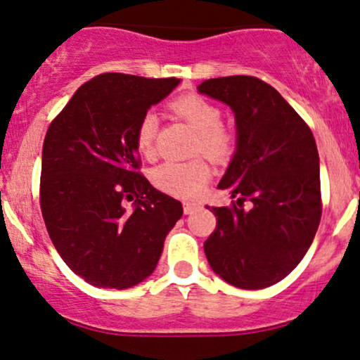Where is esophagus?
Masks as SVG:
<instances>
[{"instance_id":"1","label":"esophagus","mask_w":360,"mask_h":360,"mask_svg":"<svg viewBox=\"0 0 360 360\" xmlns=\"http://www.w3.org/2000/svg\"><path fill=\"white\" fill-rule=\"evenodd\" d=\"M196 210H200V205L193 203V201H186L184 203V213L186 214H193Z\"/></svg>"}]
</instances>
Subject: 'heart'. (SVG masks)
<instances>
[{
  "instance_id": "1",
  "label": "heart",
  "mask_w": 360,
  "mask_h": 360,
  "mask_svg": "<svg viewBox=\"0 0 360 360\" xmlns=\"http://www.w3.org/2000/svg\"><path fill=\"white\" fill-rule=\"evenodd\" d=\"M172 110L198 131L193 152L225 159L232 154L235 135L221 123V110L200 94H186L172 101ZM159 134V117L147 111L140 118L135 130V146L143 157H152L155 152V140ZM212 179V167L201 157L191 160H167L152 171V183L160 191L177 198H196L203 193Z\"/></svg>"
}]
</instances>
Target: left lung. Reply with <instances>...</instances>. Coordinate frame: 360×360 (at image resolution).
<instances>
[{
    "instance_id": "obj_1",
    "label": "left lung",
    "mask_w": 360,
    "mask_h": 360,
    "mask_svg": "<svg viewBox=\"0 0 360 360\" xmlns=\"http://www.w3.org/2000/svg\"><path fill=\"white\" fill-rule=\"evenodd\" d=\"M198 91L233 110L238 135L218 184L237 201L212 208L217 229L203 245L206 259L232 286H272L301 262L320 225L315 139L295 108L259 77L206 79ZM245 200L249 209L243 208Z\"/></svg>"
}]
</instances>
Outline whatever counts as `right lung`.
<instances>
[{"instance_id": "right-lung-1", "label": "right lung", "mask_w": 360, "mask_h": 360, "mask_svg": "<svg viewBox=\"0 0 360 360\" xmlns=\"http://www.w3.org/2000/svg\"><path fill=\"white\" fill-rule=\"evenodd\" d=\"M179 79L105 72L52 120L42 148L40 210L59 255L96 288L125 289L155 269L183 205L140 172L135 130ZM134 200L136 208L124 203Z\"/></svg>"}]
</instances>
